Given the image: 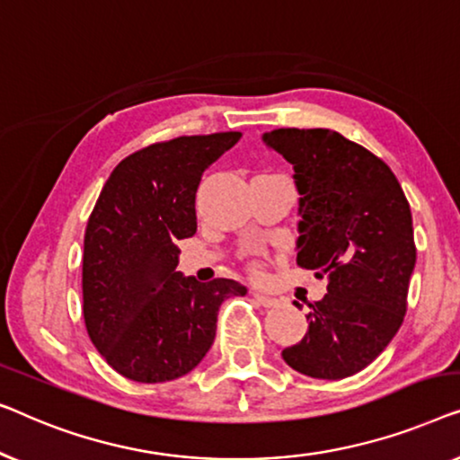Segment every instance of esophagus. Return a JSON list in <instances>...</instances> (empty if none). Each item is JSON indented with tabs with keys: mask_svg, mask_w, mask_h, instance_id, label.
<instances>
[{
	"mask_svg": "<svg viewBox=\"0 0 460 460\" xmlns=\"http://www.w3.org/2000/svg\"><path fill=\"white\" fill-rule=\"evenodd\" d=\"M252 296H254V300H256L258 304H262V306H267V308L275 306V304H277V297L262 294L261 289H256V288H252Z\"/></svg>",
	"mask_w": 460,
	"mask_h": 460,
	"instance_id": "esophagus-1",
	"label": "esophagus"
}]
</instances>
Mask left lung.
<instances>
[{
    "label": "left lung",
    "instance_id": "1",
    "mask_svg": "<svg viewBox=\"0 0 460 460\" xmlns=\"http://www.w3.org/2000/svg\"><path fill=\"white\" fill-rule=\"evenodd\" d=\"M262 141L294 166L296 262L327 279L325 297L308 304L306 335L281 357L308 377H350L404 321L417 261L411 206L390 166L338 131L275 128Z\"/></svg>",
    "mask_w": 460,
    "mask_h": 460
}]
</instances>
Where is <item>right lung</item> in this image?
Returning a JSON list of instances; mask_svg holds the SVG:
<instances>
[{
	"instance_id": "1",
	"label": "right lung",
	"mask_w": 460,
	"mask_h": 460,
	"mask_svg": "<svg viewBox=\"0 0 460 460\" xmlns=\"http://www.w3.org/2000/svg\"><path fill=\"white\" fill-rule=\"evenodd\" d=\"M242 133L160 141L120 160L93 206L83 248V316L116 373L139 384L183 377L217 335V316L242 283H199L177 270L179 239L198 229L196 191L206 168Z\"/></svg>"
}]
</instances>
